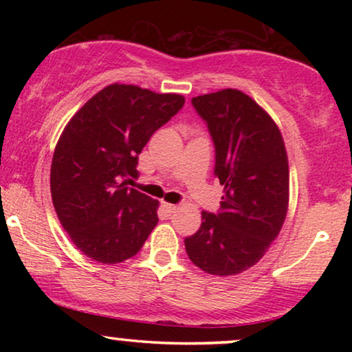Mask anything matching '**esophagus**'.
Masks as SVG:
<instances>
[{
  "label": "esophagus",
  "instance_id": "34e87169",
  "mask_svg": "<svg viewBox=\"0 0 352 352\" xmlns=\"http://www.w3.org/2000/svg\"><path fill=\"white\" fill-rule=\"evenodd\" d=\"M162 208H163V211H165L166 216H171V214L176 213L177 206H176V205H171V204H165V201H163Z\"/></svg>",
  "mask_w": 352,
  "mask_h": 352
}]
</instances>
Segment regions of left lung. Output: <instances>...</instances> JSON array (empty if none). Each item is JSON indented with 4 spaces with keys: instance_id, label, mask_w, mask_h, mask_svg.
Masks as SVG:
<instances>
[{
    "instance_id": "left-lung-1",
    "label": "left lung",
    "mask_w": 352,
    "mask_h": 352,
    "mask_svg": "<svg viewBox=\"0 0 352 352\" xmlns=\"http://www.w3.org/2000/svg\"><path fill=\"white\" fill-rule=\"evenodd\" d=\"M214 144V176L224 186L218 213H201L186 237L189 259L213 276L256 264L280 232L288 208V158L277 124L239 89L192 98Z\"/></svg>"
}]
</instances>
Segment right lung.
<instances>
[{"mask_svg": "<svg viewBox=\"0 0 352 352\" xmlns=\"http://www.w3.org/2000/svg\"><path fill=\"white\" fill-rule=\"evenodd\" d=\"M184 105L181 94L109 85L76 112L57 141L51 195L81 253L117 264L142 248L158 223V201L128 187L152 134Z\"/></svg>", "mask_w": 352, "mask_h": 352, "instance_id": "1", "label": "right lung"}]
</instances>
